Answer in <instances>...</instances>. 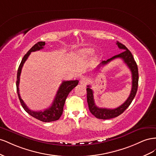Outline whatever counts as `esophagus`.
<instances>
[{
	"instance_id": "obj_1",
	"label": "esophagus",
	"mask_w": 156,
	"mask_h": 156,
	"mask_svg": "<svg viewBox=\"0 0 156 156\" xmlns=\"http://www.w3.org/2000/svg\"><path fill=\"white\" fill-rule=\"evenodd\" d=\"M88 81V79L86 77H82L80 80V83L81 84H85Z\"/></svg>"
}]
</instances>
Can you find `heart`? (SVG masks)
Returning a JSON list of instances; mask_svg holds the SVG:
<instances>
[{
    "instance_id": "obj_1",
    "label": "heart",
    "mask_w": 156,
    "mask_h": 156,
    "mask_svg": "<svg viewBox=\"0 0 156 156\" xmlns=\"http://www.w3.org/2000/svg\"><path fill=\"white\" fill-rule=\"evenodd\" d=\"M94 53V50L90 48H83L79 51V55L82 57H88Z\"/></svg>"
}]
</instances>
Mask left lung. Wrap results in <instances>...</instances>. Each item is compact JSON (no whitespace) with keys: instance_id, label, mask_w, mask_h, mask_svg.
Wrapping results in <instances>:
<instances>
[{"instance_id":"8db88e82","label":"left lung","mask_w":156,"mask_h":156,"mask_svg":"<svg viewBox=\"0 0 156 156\" xmlns=\"http://www.w3.org/2000/svg\"><path fill=\"white\" fill-rule=\"evenodd\" d=\"M116 45L119 47V49H122L123 51L119 55H115L112 56V58L108 59L107 60H103L97 66V69H100V68L107 64L115 58H121L124 60V63L127 66L131 72L132 75V87L131 93L127 99V100L122 104L120 106L118 107L115 108H100L98 107L94 102V95H93V90L90 88V85L87 86V102L88 105L89 110L90 111L92 114L99 119L107 120L111 119L112 118H115L118 116L120 115L122 113H123L124 111L126 108L129 106L131 103L132 101L134 99L136 91H137L138 88V82H139V72H138V68L136 63L134 60L133 55H132L130 51L127 49L126 47L122 44L120 43L119 41L116 42Z\"/></svg>"}]
</instances>
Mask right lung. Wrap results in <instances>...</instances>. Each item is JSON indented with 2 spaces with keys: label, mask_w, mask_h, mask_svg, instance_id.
Returning <instances> with one entry per match:
<instances>
[{
  "label": "right lung",
  "mask_w": 156,
  "mask_h": 156,
  "mask_svg": "<svg viewBox=\"0 0 156 156\" xmlns=\"http://www.w3.org/2000/svg\"><path fill=\"white\" fill-rule=\"evenodd\" d=\"M45 45V41H39L34 46L32 47V48L27 52V54L23 58L21 64L19 66L17 74V81H16V87H17V92L18 94L19 99L21 102V104L24 108V110L29 114L32 117L39 120L41 122H49L57 120L60 119L61 115H62L63 108L66 100L68 96L69 93L72 90L76 87L79 81L75 80V81H64L60 84V86L58 90L57 93L56 94L55 100L52 103V105L48 108H46L44 111H34L29 109L24 101L21 99L20 94V88H19V84L20 81V75L21 73V69L23 66V64L27 60L29 56L31 53V52H34L36 51H39L44 48V45Z\"/></svg>",
  "instance_id": "1"
}]
</instances>
